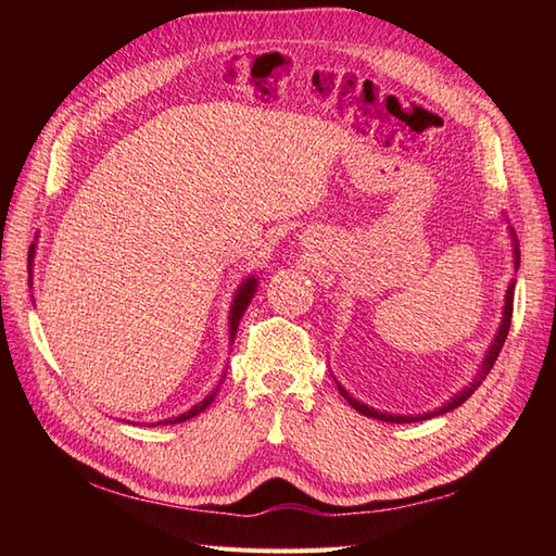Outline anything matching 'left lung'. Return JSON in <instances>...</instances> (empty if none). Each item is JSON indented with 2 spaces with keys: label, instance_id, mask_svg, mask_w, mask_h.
<instances>
[{
  "label": "left lung",
  "instance_id": "8db88e82",
  "mask_svg": "<svg viewBox=\"0 0 556 556\" xmlns=\"http://www.w3.org/2000/svg\"><path fill=\"white\" fill-rule=\"evenodd\" d=\"M518 260H521V253L516 251V265H518ZM511 313H514V285L509 287V291H506V305H504V323H502V327H500V334H497V339H494V344H492V349H490V353H488V358H485V363H482V368H480V377L478 380L470 384V387H466L464 392L460 394H456L452 401H448L446 406H442V408H437L434 413H428V416H418V418H406V416H387V413H377V410H372V408H368V406H363V404H358L356 399H351L349 394H346V389L344 387H339V392H341V396H344L349 404L356 408L358 413H363V416H370V418H377V420H387V422H413V420H425V418H432V416H442V413H446V410H454L456 406H460L464 404V401L476 392V389L480 387V380H485V375L492 370V365H494V361H497V356H500V351H502V346H504V339H506V334H509V327H511Z\"/></svg>",
  "mask_w": 556,
  "mask_h": 556
}]
</instances>
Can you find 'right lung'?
Segmentation results:
<instances>
[{"label": "right lung", "instance_id": "add662e5", "mask_svg": "<svg viewBox=\"0 0 556 556\" xmlns=\"http://www.w3.org/2000/svg\"><path fill=\"white\" fill-rule=\"evenodd\" d=\"M30 260H33V245H30V251H28V265H30ZM253 291H255V279H248L245 285L241 287V291L236 293V301H233V308H231V339H233V334H236V329H239V320H241V315H243V311H245L248 301H251V296H253ZM212 399H215V392H212L210 396H205V399L200 401L198 406H193L191 410H186L184 416H176L174 422H181V420H188V418L198 416L200 410H205V408L210 406ZM167 422H172V420H164V425H167Z\"/></svg>", "mask_w": 556, "mask_h": 556}]
</instances>
